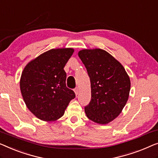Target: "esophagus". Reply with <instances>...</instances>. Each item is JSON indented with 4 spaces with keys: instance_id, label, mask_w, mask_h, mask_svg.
<instances>
[{
    "instance_id": "1",
    "label": "esophagus",
    "mask_w": 158,
    "mask_h": 158,
    "mask_svg": "<svg viewBox=\"0 0 158 158\" xmlns=\"http://www.w3.org/2000/svg\"><path fill=\"white\" fill-rule=\"evenodd\" d=\"M74 92H75V95H77V94H78L79 93V88H76L74 90Z\"/></svg>"
}]
</instances>
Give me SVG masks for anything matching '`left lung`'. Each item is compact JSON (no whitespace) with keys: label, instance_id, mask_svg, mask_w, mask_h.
Masks as SVG:
<instances>
[{"label":"left lung","instance_id":"obj_1","mask_svg":"<svg viewBox=\"0 0 158 158\" xmlns=\"http://www.w3.org/2000/svg\"><path fill=\"white\" fill-rule=\"evenodd\" d=\"M78 56L90 80L91 100L85 107L87 117L98 124H107L120 115L128 100L129 75L122 64L104 50L83 49Z\"/></svg>","mask_w":158,"mask_h":158}]
</instances>
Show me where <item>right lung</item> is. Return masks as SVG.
<instances>
[{
    "label": "right lung",
    "instance_id": "1",
    "mask_svg": "<svg viewBox=\"0 0 158 158\" xmlns=\"http://www.w3.org/2000/svg\"><path fill=\"white\" fill-rule=\"evenodd\" d=\"M73 48L51 49L27 64L20 80V92L29 110L41 120L52 122L62 117L73 90L66 87L64 67Z\"/></svg>",
    "mask_w": 158,
    "mask_h": 158
}]
</instances>
